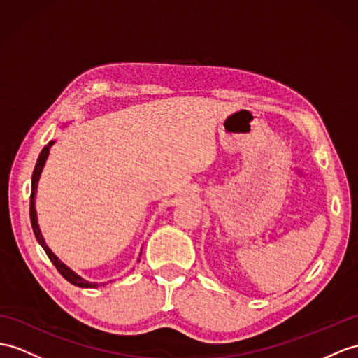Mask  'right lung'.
<instances>
[{"instance_id":"right-lung-1","label":"right lung","mask_w":358,"mask_h":358,"mask_svg":"<svg viewBox=\"0 0 358 358\" xmlns=\"http://www.w3.org/2000/svg\"><path fill=\"white\" fill-rule=\"evenodd\" d=\"M53 144H55V141H50L45 147H43L42 152H41V155H39V158H38V162H36V165H34L33 176H31L30 220H31V228H33V232H34V237H36V240L39 241V245L43 248V250H45L47 257L50 258L51 263L55 264V267L57 268V272H59L60 275H62L68 282H71L73 285H77V287H83V289H85V287H99V284H97V282H88V281H85L83 278H80L78 275H76L71 268H68V267L62 263V261H60V259L53 254V252L50 250V248L45 245V241H43V237H42V234H41V231H39L36 209H34V197H36V188H38V180H39V176H41L43 165H45V161H47V158H48V153H50L51 145H53ZM139 257H141V255H139ZM101 285H104V284H101Z\"/></svg>"}]
</instances>
